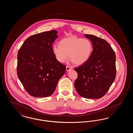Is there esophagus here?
Instances as JSON below:
<instances>
[{
  "instance_id": "obj_1",
  "label": "esophagus",
  "mask_w": 133,
  "mask_h": 133,
  "mask_svg": "<svg viewBox=\"0 0 133 133\" xmlns=\"http://www.w3.org/2000/svg\"><path fill=\"white\" fill-rule=\"evenodd\" d=\"M71 69H72V68H71V67H69V66H67V67H66V71H69Z\"/></svg>"
}]
</instances>
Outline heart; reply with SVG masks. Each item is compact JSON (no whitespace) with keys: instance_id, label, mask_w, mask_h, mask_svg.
I'll use <instances>...</instances> for the list:
<instances>
[{"instance_id":"b5f03b06","label":"heart","mask_w":133,"mask_h":133,"mask_svg":"<svg viewBox=\"0 0 133 133\" xmlns=\"http://www.w3.org/2000/svg\"><path fill=\"white\" fill-rule=\"evenodd\" d=\"M93 46L91 41L86 38L70 37L64 38L60 45H55L53 52L56 60L64 63L69 59L78 65L86 63L91 56Z\"/></svg>"}]
</instances>
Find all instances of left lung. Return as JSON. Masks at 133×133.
Wrapping results in <instances>:
<instances>
[{
    "label": "left lung",
    "instance_id": "obj_1",
    "mask_svg": "<svg viewBox=\"0 0 133 133\" xmlns=\"http://www.w3.org/2000/svg\"><path fill=\"white\" fill-rule=\"evenodd\" d=\"M92 42L93 51L88 60L75 68L78 77L74 83L77 93L89 99H100L106 94L116 75L115 53L107 41L85 34Z\"/></svg>",
    "mask_w": 133,
    "mask_h": 133
}]
</instances>
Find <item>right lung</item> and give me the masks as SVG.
<instances>
[{
  "label": "right lung",
  "instance_id": "1",
  "mask_svg": "<svg viewBox=\"0 0 133 133\" xmlns=\"http://www.w3.org/2000/svg\"><path fill=\"white\" fill-rule=\"evenodd\" d=\"M57 31L38 33L27 38L17 55V73L27 92L35 97H48L55 91L66 66L58 62L52 44Z\"/></svg>",
  "mask_w": 133,
  "mask_h": 133
}]
</instances>
